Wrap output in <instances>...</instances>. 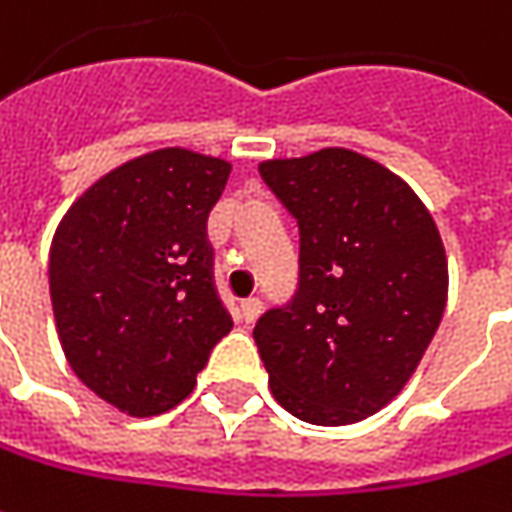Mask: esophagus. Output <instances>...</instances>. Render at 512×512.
I'll list each match as a JSON object with an SVG mask.
<instances>
[{"instance_id":"esophagus-1","label":"esophagus","mask_w":512,"mask_h":512,"mask_svg":"<svg viewBox=\"0 0 512 512\" xmlns=\"http://www.w3.org/2000/svg\"><path fill=\"white\" fill-rule=\"evenodd\" d=\"M260 312H263V300L260 298H246L240 303V315H243L246 323H255L260 318Z\"/></svg>"}]
</instances>
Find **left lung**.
<instances>
[{"label": "left lung", "mask_w": 512, "mask_h": 512, "mask_svg": "<svg viewBox=\"0 0 512 512\" xmlns=\"http://www.w3.org/2000/svg\"><path fill=\"white\" fill-rule=\"evenodd\" d=\"M260 177L298 220V292L255 344L283 410L321 427L387 407L424 358L447 303V255L418 194L349 148L266 160Z\"/></svg>", "instance_id": "8db88e82"}]
</instances>
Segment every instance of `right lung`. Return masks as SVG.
<instances>
[{
	"label": "right lung",
	"mask_w": 512,
	"mask_h": 512,
	"mask_svg": "<svg viewBox=\"0 0 512 512\" xmlns=\"http://www.w3.org/2000/svg\"><path fill=\"white\" fill-rule=\"evenodd\" d=\"M232 166L160 148L108 171L51 243V306L77 378L134 418L174 410L232 315L214 286L206 220Z\"/></svg>",
	"instance_id": "1"
}]
</instances>
